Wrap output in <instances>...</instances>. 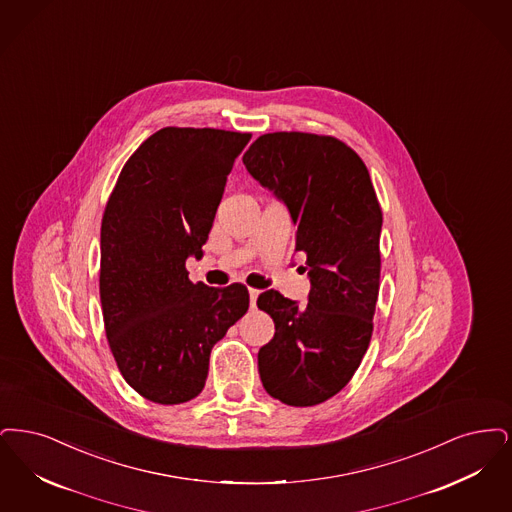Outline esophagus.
Listing matches in <instances>:
<instances>
[{
  "label": "esophagus",
  "instance_id": "34e87169",
  "mask_svg": "<svg viewBox=\"0 0 512 512\" xmlns=\"http://www.w3.org/2000/svg\"><path fill=\"white\" fill-rule=\"evenodd\" d=\"M248 294H250V308L256 310V300H258V296H260V290L248 289Z\"/></svg>",
  "mask_w": 512,
  "mask_h": 512
}]
</instances>
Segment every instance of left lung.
Returning a JSON list of instances; mask_svg holds the SVG:
<instances>
[{
    "mask_svg": "<svg viewBox=\"0 0 512 512\" xmlns=\"http://www.w3.org/2000/svg\"><path fill=\"white\" fill-rule=\"evenodd\" d=\"M246 170L289 208L294 252L306 254L312 290L298 306L277 290L258 296L275 334L258 352L267 394L292 407L333 398L365 356L380 287L382 210L363 160L333 135H260Z\"/></svg>",
    "mask_w": 512,
    "mask_h": 512,
    "instance_id": "obj_1",
    "label": "left lung"
}]
</instances>
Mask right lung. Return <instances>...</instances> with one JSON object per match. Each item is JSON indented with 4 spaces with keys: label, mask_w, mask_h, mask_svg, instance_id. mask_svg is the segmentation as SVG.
Listing matches in <instances>:
<instances>
[{
    "label": "right lung",
    "mask_w": 512,
    "mask_h": 512,
    "mask_svg": "<svg viewBox=\"0 0 512 512\" xmlns=\"http://www.w3.org/2000/svg\"><path fill=\"white\" fill-rule=\"evenodd\" d=\"M252 134L162 128L128 158L101 222L99 294L124 380L145 400L197 398L214 344L248 310L241 283H191L235 158Z\"/></svg>",
    "instance_id": "right-lung-1"
}]
</instances>
